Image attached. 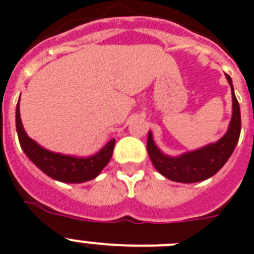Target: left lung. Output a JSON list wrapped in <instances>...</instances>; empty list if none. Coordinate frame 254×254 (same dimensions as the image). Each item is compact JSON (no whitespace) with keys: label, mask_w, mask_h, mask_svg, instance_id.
Segmentation results:
<instances>
[{"label":"left lung","mask_w":254,"mask_h":254,"mask_svg":"<svg viewBox=\"0 0 254 254\" xmlns=\"http://www.w3.org/2000/svg\"><path fill=\"white\" fill-rule=\"evenodd\" d=\"M232 93V117L225 135L217 142H211L196 150L183 153L180 156H167L156 145L152 132L148 133L146 150L150 157L153 166L163 177L179 183H196L211 178L223 167L231 157L239 141L242 129L240 106L234 93L231 77L226 74Z\"/></svg>","instance_id":"1"}]
</instances>
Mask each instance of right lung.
Returning <instances> with one entry per match:
<instances>
[{
  "instance_id": "1",
  "label": "right lung",
  "mask_w": 254,
  "mask_h": 254,
  "mask_svg": "<svg viewBox=\"0 0 254 254\" xmlns=\"http://www.w3.org/2000/svg\"><path fill=\"white\" fill-rule=\"evenodd\" d=\"M16 132H18L19 142L23 152L32 161L43 173H45L52 179L64 182V183H84L92 180L101 173L109 163L114 150L115 139H112L97 153L89 157H76L54 153L39 145L24 131L19 112V101L16 104L15 112Z\"/></svg>"
}]
</instances>
